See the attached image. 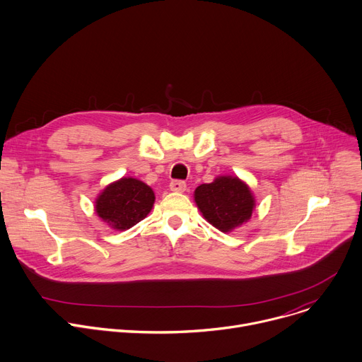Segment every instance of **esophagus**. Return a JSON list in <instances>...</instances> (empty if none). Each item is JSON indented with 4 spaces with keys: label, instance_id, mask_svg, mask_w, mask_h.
Listing matches in <instances>:
<instances>
[{
    "label": "esophagus",
    "instance_id": "esophagus-1",
    "mask_svg": "<svg viewBox=\"0 0 362 362\" xmlns=\"http://www.w3.org/2000/svg\"><path fill=\"white\" fill-rule=\"evenodd\" d=\"M170 188H171V191L182 192V191H185L187 184H185L184 181H181V180H174V181H171V182H170Z\"/></svg>",
    "mask_w": 362,
    "mask_h": 362
}]
</instances>
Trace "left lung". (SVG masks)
<instances>
[{"instance_id": "8db88e82", "label": "left lung", "mask_w": 362, "mask_h": 362, "mask_svg": "<svg viewBox=\"0 0 362 362\" xmlns=\"http://www.w3.org/2000/svg\"><path fill=\"white\" fill-rule=\"evenodd\" d=\"M194 198L204 218L224 233L247 221L255 207L249 187L231 177L197 187Z\"/></svg>"}]
</instances>
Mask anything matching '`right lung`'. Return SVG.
Returning a JSON list of instances; mask_svg holds the SVG:
<instances>
[{"label":"right lung","instance_id":"obj_1","mask_svg":"<svg viewBox=\"0 0 362 362\" xmlns=\"http://www.w3.org/2000/svg\"><path fill=\"white\" fill-rule=\"evenodd\" d=\"M155 195L151 187L135 178H122L107 185L96 199V213L110 227L127 230L151 211Z\"/></svg>","mask_w":362,"mask_h":362}]
</instances>
